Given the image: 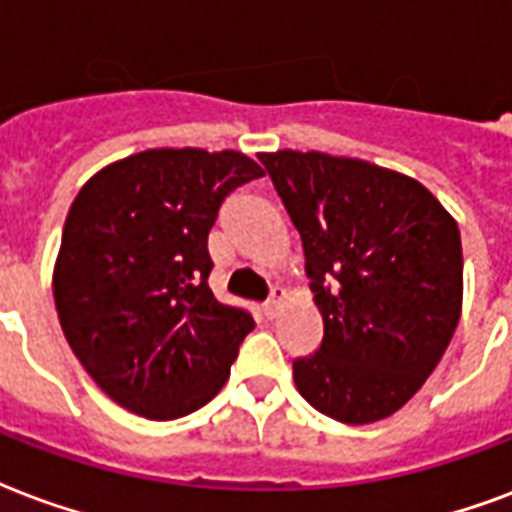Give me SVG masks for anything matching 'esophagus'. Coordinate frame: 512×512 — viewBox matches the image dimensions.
<instances>
[{
	"mask_svg": "<svg viewBox=\"0 0 512 512\" xmlns=\"http://www.w3.org/2000/svg\"><path fill=\"white\" fill-rule=\"evenodd\" d=\"M282 303H284V290L273 287L271 298H268V303H265V317L268 319L276 317V314H279V308H282Z\"/></svg>",
	"mask_w": 512,
	"mask_h": 512,
	"instance_id": "34e87169",
	"label": "esophagus"
}]
</instances>
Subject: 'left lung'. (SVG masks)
Masks as SVG:
<instances>
[{
  "label": "left lung",
  "instance_id": "obj_1",
  "mask_svg": "<svg viewBox=\"0 0 512 512\" xmlns=\"http://www.w3.org/2000/svg\"><path fill=\"white\" fill-rule=\"evenodd\" d=\"M298 228L325 338L292 362L298 392L373 424L421 389L462 317V236L419 179L360 158L257 155Z\"/></svg>",
  "mask_w": 512,
  "mask_h": 512
}]
</instances>
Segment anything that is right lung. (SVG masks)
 <instances>
[{
    "label": "right lung",
    "instance_id": "right-lung-1",
    "mask_svg": "<svg viewBox=\"0 0 512 512\" xmlns=\"http://www.w3.org/2000/svg\"><path fill=\"white\" fill-rule=\"evenodd\" d=\"M263 174L244 152L158 147L80 187L53 298L74 357L126 411L179 419L228 381L255 319L217 303L206 241L225 195Z\"/></svg>",
    "mask_w": 512,
    "mask_h": 512
}]
</instances>
